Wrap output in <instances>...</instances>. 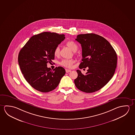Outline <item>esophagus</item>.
I'll return each mask as SVG.
<instances>
[{
    "label": "esophagus",
    "instance_id": "obj_1",
    "mask_svg": "<svg viewBox=\"0 0 135 135\" xmlns=\"http://www.w3.org/2000/svg\"><path fill=\"white\" fill-rule=\"evenodd\" d=\"M65 71H66V73H68L71 72V70H69V69H65Z\"/></svg>",
    "mask_w": 135,
    "mask_h": 135
}]
</instances>
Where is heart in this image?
<instances>
[{
	"mask_svg": "<svg viewBox=\"0 0 135 135\" xmlns=\"http://www.w3.org/2000/svg\"><path fill=\"white\" fill-rule=\"evenodd\" d=\"M66 45L72 51H75L77 50L78 46L74 42L71 41H69L67 42ZM59 54V48L57 46L55 48L54 51V55L55 56H57ZM75 61L73 59H64L61 61L60 64L63 66L71 68L73 65V63Z\"/></svg>",
	"mask_w": 135,
	"mask_h": 135,
	"instance_id": "1",
	"label": "heart"
}]
</instances>
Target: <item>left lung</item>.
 Wrapping results in <instances>:
<instances>
[{"instance_id": "obj_1", "label": "left lung", "mask_w": 135, "mask_h": 135, "mask_svg": "<svg viewBox=\"0 0 135 135\" xmlns=\"http://www.w3.org/2000/svg\"><path fill=\"white\" fill-rule=\"evenodd\" d=\"M75 40L82 47V59L79 68H88L85 75L77 70L75 86L84 92H95L102 89L113 77L117 66V54L110 43L97 34H80Z\"/></svg>"}]
</instances>
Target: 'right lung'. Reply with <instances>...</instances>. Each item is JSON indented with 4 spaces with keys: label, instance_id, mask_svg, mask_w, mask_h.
Wrapping results in <instances>:
<instances>
[{
    "label": "right lung",
    "instance_id": "1",
    "mask_svg": "<svg viewBox=\"0 0 135 135\" xmlns=\"http://www.w3.org/2000/svg\"><path fill=\"white\" fill-rule=\"evenodd\" d=\"M64 34L44 32L31 37L21 49L18 64L25 79L34 89L46 93L53 90L65 74L63 67L52 71L47 64L55 58L54 51L65 39Z\"/></svg>",
    "mask_w": 135,
    "mask_h": 135
}]
</instances>
